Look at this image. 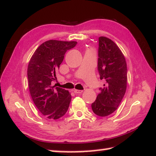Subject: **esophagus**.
Masks as SVG:
<instances>
[{"mask_svg":"<svg viewBox=\"0 0 156 156\" xmlns=\"http://www.w3.org/2000/svg\"><path fill=\"white\" fill-rule=\"evenodd\" d=\"M74 93H76V94H81V93H83V90H73Z\"/></svg>","mask_w":156,"mask_h":156,"instance_id":"esophagus-1","label":"esophagus"}]
</instances>
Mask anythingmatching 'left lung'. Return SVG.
Returning <instances> with one entry per match:
<instances>
[{"mask_svg": "<svg viewBox=\"0 0 156 156\" xmlns=\"http://www.w3.org/2000/svg\"><path fill=\"white\" fill-rule=\"evenodd\" d=\"M98 71L105 81L92 109L95 114L105 117L116 111L127 89V63L118 46L110 38H99Z\"/></svg>", "mask_w": 156, "mask_h": 156, "instance_id": "obj_1", "label": "left lung"}]
</instances>
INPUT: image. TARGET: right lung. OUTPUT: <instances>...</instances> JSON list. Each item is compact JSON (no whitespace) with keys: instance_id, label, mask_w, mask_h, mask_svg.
Masks as SVG:
<instances>
[{"instance_id":"right-lung-1","label":"right lung","mask_w":156,"mask_h":156,"mask_svg":"<svg viewBox=\"0 0 156 156\" xmlns=\"http://www.w3.org/2000/svg\"><path fill=\"white\" fill-rule=\"evenodd\" d=\"M76 41L50 40L36 49L27 69L30 94L38 111L50 120L65 115L70 104L71 95L68 90L51 86L55 72L63 62L68 50L74 48Z\"/></svg>"}]
</instances>
